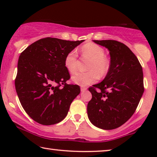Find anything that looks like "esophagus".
Returning <instances> with one entry per match:
<instances>
[{
  "instance_id": "1",
  "label": "esophagus",
  "mask_w": 157,
  "mask_h": 157,
  "mask_svg": "<svg viewBox=\"0 0 157 157\" xmlns=\"http://www.w3.org/2000/svg\"><path fill=\"white\" fill-rule=\"evenodd\" d=\"M86 89H87V88L85 87V86H81V91H82V92H83V91H85Z\"/></svg>"
}]
</instances>
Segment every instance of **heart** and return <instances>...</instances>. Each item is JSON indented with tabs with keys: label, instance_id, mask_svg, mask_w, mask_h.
I'll use <instances>...</instances> for the list:
<instances>
[{
	"label": "heart",
	"instance_id": "obj_1",
	"mask_svg": "<svg viewBox=\"0 0 157 157\" xmlns=\"http://www.w3.org/2000/svg\"><path fill=\"white\" fill-rule=\"evenodd\" d=\"M83 57L91 60L88 66L87 72H78L72 77V80L76 84L86 86L96 82L101 77L105 76L110 69V61L105 56V50L101 46L88 43L81 48ZM64 65L68 71L74 74L78 68V53L71 50L66 54L64 59Z\"/></svg>",
	"mask_w": 157,
	"mask_h": 157
}]
</instances>
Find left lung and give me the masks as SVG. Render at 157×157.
<instances>
[{"mask_svg": "<svg viewBox=\"0 0 157 157\" xmlns=\"http://www.w3.org/2000/svg\"><path fill=\"white\" fill-rule=\"evenodd\" d=\"M93 41L109 49L111 66L103 81L89 88L92 98L87 106L88 117L96 127L114 129L126 123L138 106L144 91L142 67L123 43Z\"/></svg>", "mask_w": 157, "mask_h": 157, "instance_id": "left-lung-1", "label": "left lung"}]
</instances>
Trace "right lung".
<instances>
[{
  "label": "right lung",
  "instance_id": "1",
  "mask_svg": "<svg viewBox=\"0 0 157 157\" xmlns=\"http://www.w3.org/2000/svg\"><path fill=\"white\" fill-rule=\"evenodd\" d=\"M83 41L44 38L21 53L15 86L23 109L38 124L53 125L61 121L80 94L79 86L66 83L71 76L64 59Z\"/></svg>",
  "mask_w": 157,
  "mask_h": 157
}]
</instances>
